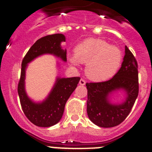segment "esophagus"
Wrapping results in <instances>:
<instances>
[{"mask_svg": "<svg viewBox=\"0 0 152 152\" xmlns=\"http://www.w3.org/2000/svg\"><path fill=\"white\" fill-rule=\"evenodd\" d=\"M86 84L85 80H84L83 79H81L80 81H79V85H85Z\"/></svg>", "mask_w": 152, "mask_h": 152, "instance_id": "34e87169", "label": "esophagus"}]
</instances>
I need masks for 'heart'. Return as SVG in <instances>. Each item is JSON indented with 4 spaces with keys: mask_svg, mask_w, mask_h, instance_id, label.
<instances>
[{
    "mask_svg": "<svg viewBox=\"0 0 152 152\" xmlns=\"http://www.w3.org/2000/svg\"><path fill=\"white\" fill-rule=\"evenodd\" d=\"M75 53L67 56L73 67L86 64L85 73L95 82H102L113 77L122 62V53L118 47L109 45L103 39L88 38L78 44Z\"/></svg>",
    "mask_w": 152,
    "mask_h": 152,
    "instance_id": "obj_1",
    "label": "heart"
}]
</instances>
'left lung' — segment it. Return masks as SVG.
Returning a JSON list of instances; mask_svg holds the SVG:
<instances>
[{"mask_svg":"<svg viewBox=\"0 0 152 152\" xmlns=\"http://www.w3.org/2000/svg\"><path fill=\"white\" fill-rule=\"evenodd\" d=\"M87 89V113L90 120L103 128L119 125L128 116L138 96L137 63L129 49L125 46V55L121 67L110 80L86 83ZM125 92L122 103H112L109 98L114 91Z\"/></svg>","mask_w":152,"mask_h":152,"instance_id":"8db88e82","label":"left lung"}]
</instances>
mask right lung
Returning a JSON list of instances; mask_svg holds the SVG:
<instances>
[{
  "label": "right lung",
  "instance_id": "obj_1",
  "mask_svg": "<svg viewBox=\"0 0 152 152\" xmlns=\"http://www.w3.org/2000/svg\"><path fill=\"white\" fill-rule=\"evenodd\" d=\"M62 42H65V37L62 34L43 37L37 39L30 48L23 59L20 79L18 87L20 102L27 118L37 126L50 127L61 120L67 99L80 80L79 77H57L48 96L41 102H33L26 92V70L29 62L43 54H52L66 62L67 50L62 48Z\"/></svg>",
  "mask_w": 152,
  "mask_h": 152
}]
</instances>
